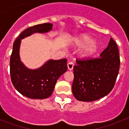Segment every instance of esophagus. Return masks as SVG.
I'll return each mask as SVG.
<instances>
[{
  "instance_id": "34e87169",
  "label": "esophagus",
  "mask_w": 129,
  "mask_h": 129,
  "mask_svg": "<svg viewBox=\"0 0 129 129\" xmlns=\"http://www.w3.org/2000/svg\"><path fill=\"white\" fill-rule=\"evenodd\" d=\"M74 63L72 62H69L68 63V68L69 70H72L73 68H74Z\"/></svg>"
}]
</instances>
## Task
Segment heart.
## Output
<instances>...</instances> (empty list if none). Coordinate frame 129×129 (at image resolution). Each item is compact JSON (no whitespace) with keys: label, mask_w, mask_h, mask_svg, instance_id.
<instances>
[{"label":"heart","mask_w":129,"mask_h":129,"mask_svg":"<svg viewBox=\"0 0 129 129\" xmlns=\"http://www.w3.org/2000/svg\"><path fill=\"white\" fill-rule=\"evenodd\" d=\"M71 45L75 47H82L79 51V55L83 59L91 58L100 50V45L98 41L93 40L91 36L86 33L74 37Z\"/></svg>","instance_id":"obj_1"}]
</instances>
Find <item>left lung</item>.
Instances as JSON below:
<instances>
[{"label": "left lung", "instance_id": "obj_1", "mask_svg": "<svg viewBox=\"0 0 129 129\" xmlns=\"http://www.w3.org/2000/svg\"><path fill=\"white\" fill-rule=\"evenodd\" d=\"M120 67L118 46L110 38L100 57L76 60L72 90L77 100L92 102L108 95L114 86Z\"/></svg>", "mask_w": 129, "mask_h": 129}]
</instances>
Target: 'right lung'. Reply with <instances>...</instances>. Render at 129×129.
<instances>
[{"label": "right lung", "mask_w": 129, "mask_h": 129, "mask_svg": "<svg viewBox=\"0 0 129 129\" xmlns=\"http://www.w3.org/2000/svg\"><path fill=\"white\" fill-rule=\"evenodd\" d=\"M53 24H39L25 29L13 43L10 60L11 81L22 95L32 99H45L52 94L57 80L67 71V59H50L37 69H29L20 57L21 40L34 33H46L52 30Z\"/></svg>", "instance_id": "add662e5"}]
</instances>
